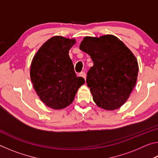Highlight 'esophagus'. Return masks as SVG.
<instances>
[{
    "label": "esophagus",
    "instance_id": "obj_1",
    "mask_svg": "<svg viewBox=\"0 0 158 158\" xmlns=\"http://www.w3.org/2000/svg\"><path fill=\"white\" fill-rule=\"evenodd\" d=\"M79 76H80V77H83V78H84V79H85V78H86V74H85V73H84V72H82V73H80Z\"/></svg>",
    "mask_w": 158,
    "mask_h": 158
}]
</instances>
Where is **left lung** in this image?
Returning a JSON list of instances; mask_svg holds the SVG:
<instances>
[{"label":"left lung","mask_w":158,"mask_h":158,"mask_svg":"<svg viewBox=\"0 0 158 158\" xmlns=\"http://www.w3.org/2000/svg\"><path fill=\"white\" fill-rule=\"evenodd\" d=\"M79 49L88 53L94 63L86 77L93 101L105 110L121 107L137 82L139 65L135 56L113 35L85 37Z\"/></svg>","instance_id":"1"}]
</instances>
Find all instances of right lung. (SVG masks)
Returning <instances> with one entry per match:
<instances>
[{
    "label": "right lung",
    "mask_w": 158,
    "mask_h": 158,
    "mask_svg": "<svg viewBox=\"0 0 158 158\" xmlns=\"http://www.w3.org/2000/svg\"><path fill=\"white\" fill-rule=\"evenodd\" d=\"M75 39L53 36L42 45L32 60L30 76L37 95L47 106L62 109L73 102L77 90L85 83L77 77L69 50Z\"/></svg>",
    "instance_id": "right-lung-1"
}]
</instances>
